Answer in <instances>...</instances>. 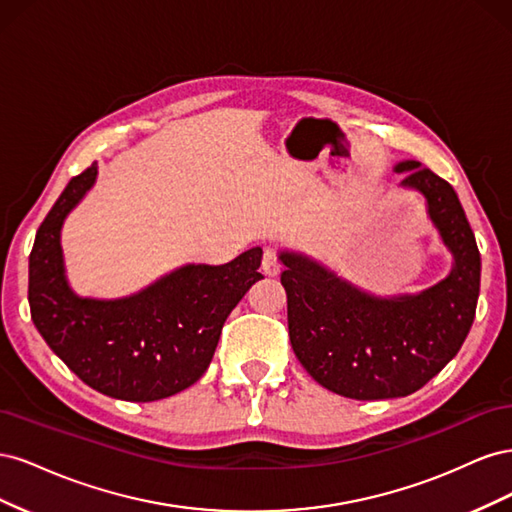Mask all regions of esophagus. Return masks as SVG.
Here are the masks:
<instances>
[{
    "label": "esophagus",
    "mask_w": 512,
    "mask_h": 512,
    "mask_svg": "<svg viewBox=\"0 0 512 512\" xmlns=\"http://www.w3.org/2000/svg\"><path fill=\"white\" fill-rule=\"evenodd\" d=\"M282 265H280V258H277V254L273 250H265V254H262V273L269 275V277H275L277 273H280Z\"/></svg>",
    "instance_id": "1"
}]
</instances>
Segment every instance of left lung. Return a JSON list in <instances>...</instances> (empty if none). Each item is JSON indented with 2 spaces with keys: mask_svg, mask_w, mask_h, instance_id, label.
I'll return each mask as SVG.
<instances>
[{
  "mask_svg": "<svg viewBox=\"0 0 512 512\" xmlns=\"http://www.w3.org/2000/svg\"><path fill=\"white\" fill-rule=\"evenodd\" d=\"M395 173H408L401 188L425 198L453 256L444 280L378 297L301 252H280L294 354L324 389L361 401L406 397L438 376L470 333L480 290V254L453 185L416 160Z\"/></svg>",
  "mask_w": 512,
  "mask_h": 512,
  "instance_id": "obj_1",
  "label": "left lung"
}]
</instances>
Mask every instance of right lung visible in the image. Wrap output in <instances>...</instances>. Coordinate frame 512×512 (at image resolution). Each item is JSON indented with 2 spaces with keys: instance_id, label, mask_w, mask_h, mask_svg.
<instances>
[{
  "instance_id": "obj_1",
  "label": "right lung",
  "mask_w": 512,
  "mask_h": 512,
  "mask_svg": "<svg viewBox=\"0 0 512 512\" xmlns=\"http://www.w3.org/2000/svg\"><path fill=\"white\" fill-rule=\"evenodd\" d=\"M98 179L76 175L36 232L29 309L49 348L87 386L126 401L177 395L205 374L228 314L258 273L262 247L226 265H183L121 299L79 297L68 282L61 228Z\"/></svg>"
}]
</instances>
